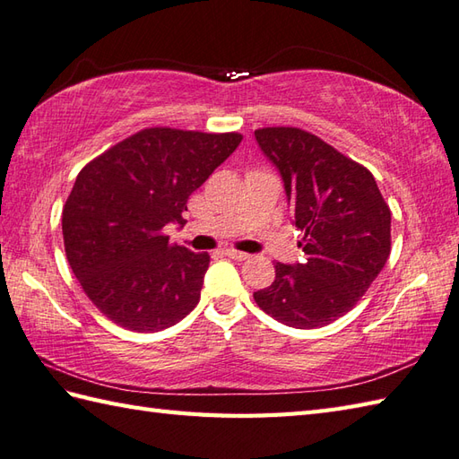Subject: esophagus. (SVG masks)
<instances>
[{
	"label": "esophagus",
	"mask_w": 459,
	"mask_h": 459,
	"mask_svg": "<svg viewBox=\"0 0 459 459\" xmlns=\"http://www.w3.org/2000/svg\"><path fill=\"white\" fill-rule=\"evenodd\" d=\"M222 255H224V256H229V258H232V260H238V262L250 258V255H247V252H240V250H235V248H224V250H222Z\"/></svg>",
	"instance_id": "esophagus-1"
}]
</instances>
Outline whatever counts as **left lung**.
I'll list each match as a JSON object with an SVG mask.
<instances>
[{"label":"left lung","instance_id":"8db88e82","mask_svg":"<svg viewBox=\"0 0 459 459\" xmlns=\"http://www.w3.org/2000/svg\"><path fill=\"white\" fill-rule=\"evenodd\" d=\"M284 179L306 260L276 262L272 286L255 291L270 317L317 329L345 316L367 294L391 255V209L365 165L316 134L291 126L255 132Z\"/></svg>","mask_w":459,"mask_h":459}]
</instances>
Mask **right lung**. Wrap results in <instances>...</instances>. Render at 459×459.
Returning a JSON list of instances; mask_svg holds the SVG:
<instances>
[{
	"mask_svg": "<svg viewBox=\"0 0 459 459\" xmlns=\"http://www.w3.org/2000/svg\"><path fill=\"white\" fill-rule=\"evenodd\" d=\"M242 134L143 128L81 169L63 207L66 260L116 325L153 333L199 304L211 256L169 242L187 199L238 148Z\"/></svg>",
	"mask_w": 459,
	"mask_h": 459,
	"instance_id": "1",
	"label": "right lung"
}]
</instances>
